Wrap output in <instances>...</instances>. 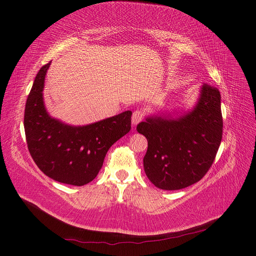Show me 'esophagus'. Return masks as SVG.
<instances>
[{"label": "esophagus", "mask_w": 256, "mask_h": 256, "mask_svg": "<svg viewBox=\"0 0 256 256\" xmlns=\"http://www.w3.org/2000/svg\"><path fill=\"white\" fill-rule=\"evenodd\" d=\"M143 120V113L140 110H136L134 112L132 118H131V122H132V125H136V124L140 122Z\"/></svg>", "instance_id": "34e87169"}]
</instances>
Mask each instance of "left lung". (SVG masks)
Segmentation results:
<instances>
[{"label": "left lung", "mask_w": 256, "mask_h": 256, "mask_svg": "<svg viewBox=\"0 0 256 256\" xmlns=\"http://www.w3.org/2000/svg\"><path fill=\"white\" fill-rule=\"evenodd\" d=\"M136 130L148 142L143 159L148 180L164 190H180L198 182L210 168L222 140L219 90L204 84L198 102L180 118L152 116Z\"/></svg>", "instance_id": "1"}]
</instances>
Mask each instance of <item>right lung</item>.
<instances>
[{
    "label": "right lung",
    "instance_id": "1",
    "mask_svg": "<svg viewBox=\"0 0 256 256\" xmlns=\"http://www.w3.org/2000/svg\"><path fill=\"white\" fill-rule=\"evenodd\" d=\"M51 63L36 74L24 110L28 152L40 171L52 180L86 184L99 173L110 147L131 128V111L86 126H70L52 118L44 104V78Z\"/></svg>",
    "mask_w": 256,
    "mask_h": 256
}]
</instances>
